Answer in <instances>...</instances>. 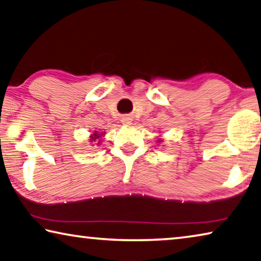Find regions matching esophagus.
I'll return each instance as SVG.
<instances>
[{
    "label": "esophagus",
    "mask_w": 261,
    "mask_h": 261,
    "mask_svg": "<svg viewBox=\"0 0 261 261\" xmlns=\"http://www.w3.org/2000/svg\"><path fill=\"white\" fill-rule=\"evenodd\" d=\"M123 123L130 124V123H131V119H130L129 117H124V118H123Z\"/></svg>",
    "instance_id": "obj_1"
}]
</instances>
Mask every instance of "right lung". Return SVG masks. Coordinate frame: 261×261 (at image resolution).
<instances>
[{"label":"right lung","instance_id":"1","mask_svg":"<svg viewBox=\"0 0 261 261\" xmlns=\"http://www.w3.org/2000/svg\"><path fill=\"white\" fill-rule=\"evenodd\" d=\"M98 138H100V135H98V134H93V137H92V140H93V142L96 143V142H97L96 139H98ZM98 142H100V140H98Z\"/></svg>","mask_w":261,"mask_h":261}]
</instances>
